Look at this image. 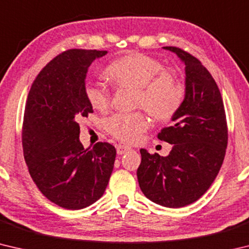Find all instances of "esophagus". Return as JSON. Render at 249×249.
I'll return each instance as SVG.
<instances>
[{"mask_svg":"<svg viewBox=\"0 0 249 249\" xmlns=\"http://www.w3.org/2000/svg\"><path fill=\"white\" fill-rule=\"evenodd\" d=\"M130 148L127 146H123V145H119L116 147V153L117 155H124L125 153H127V151H129Z\"/></svg>","mask_w":249,"mask_h":249,"instance_id":"1","label":"esophagus"}]
</instances>
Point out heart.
<instances>
[{
    "mask_svg": "<svg viewBox=\"0 0 249 249\" xmlns=\"http://www.w3.org/2000/svg\"><path fill=\"white\" fill-rule=\"evenodd\" d=\"M105 75L117 89L135 90L134 107L142 108L157 122H168L182 107L185 91L177 74L167 71L157 58L145 53H130L111 62ZM84 95L91 107L105 111L109 107L111 94L103 83L89 82ZM148 127L144 113L115 114L105 121V129L121 142L134 144L141 140Z\"/></svg>",
    "mask_w": 249,
    "mask_h": 249,
    "instance_id": "obj_1",
    "label": "heart"
}]
</instances>
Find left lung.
<instances>
[{"label":"left lung","mask_w":249,"mask_h":249,"mask_svg":"<svg viewBox=\"0 0 249 249\" xmlns=\"http://www.w3.org/2000/svg\"><path fill=\"white\" fill-rule=\"evenodd\" d=\"M185 66L182 107L171 119L174 125L158 134L172 145L162 157L141 149L137 169L141 190L150 201L166 208H182L199 200L215 180L225 157L227 124L221 92L199 59L178 47H163Z\"/></svg>","instance_id":"left-lung-1"}]
</instances>
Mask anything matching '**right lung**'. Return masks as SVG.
<instances>
[{"label": "right lung", "instance_id": "1", "mask_svg": "<svg viewBox=\"0 0 249 249\" xmlns=\"http://www.w3.org/2000/svg\"><path fill=\"white\" fill-rule=\"evenodd\" d=\"M107 50L69 49L34 80L22 128L29 175L49 201L80 210L103 196L116 157L115 147L96 142L84 149L78 122L93 113L84 95L89 67Z\"/></svg>", "mask_w": 249, "mask_h": 249}]
</instances>
